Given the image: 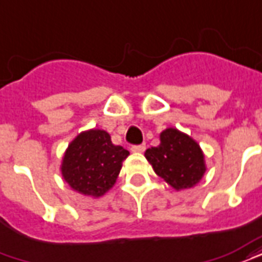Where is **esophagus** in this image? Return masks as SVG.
Masks as SVG:
<instances>
[{"label":"esophagus","mask_w":262,"mask_h":262,"mask_svg":"<svg viewBox=\"0 0 262 262\" xmlns=\"http://www.w3.org/2000/svg\"><path fill=\"white\" fill-rule=\"evenodd\" d=\"M133 152H137V154H140V152H144V150H146V146L144 144H140V146H133L130 148Z\"/></svg>","instance_id":"1"}]
</instances>
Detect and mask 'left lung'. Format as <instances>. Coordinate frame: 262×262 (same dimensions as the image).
<instances>
[{
	"instance_id": "1",
	"label": "left lung",
	"mask_w": 262,
	"mask_h": 262,
	"mask_svg": "<svg viewBox=\"0 0 262 262\" xmlns=\"http://www.w3.org/2000/svg\"><path fill=\"white\" fill-rule=\"evenodd\" d=\"M144 157L157 175L176 191L194 187L207 170L200 144L176 127L161 132L160 144L147 148Z\"/></svg>"
}]
</instances>
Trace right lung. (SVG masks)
Instances as JSON below:
<instances>
[{
	"label": "right lung",
	"instance_id": "1",
	"mask_svg": "<svg viewBox=\"0 0 262 262\" xmlns=\"http://www.w3.org/2000/svg\"><path fill=\"white\" fill-rule=\"evenodd\" d=\"M129 151L112 144L110 133L89 129L69 143L61 173L73 191L98 199L114 187Z\"/></svg>",
	"mask_w": 262,
	"mask_h": 262
}]
</instances>
